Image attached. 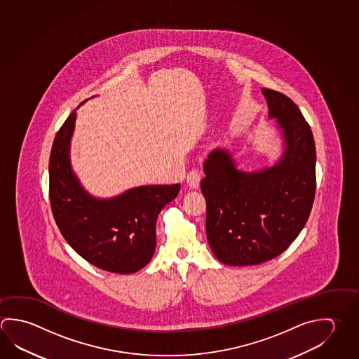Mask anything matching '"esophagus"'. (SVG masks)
Wrapping results in <instances>:
<instances>
[{
  "label": "esophagus",
  "instance_id": "esophagus-1",
  "mask_svg": "<svg viewBox=\"0 0 359 359\" xmlns=\"http://www.w3.org/2000/svg\"><path fill=\"white\" fill-rule=\"evenodd\" d=\"M187 184L190 189H198L199 188V184H201V174L196 170H191L187 175Z\"/></svg>",
  "mask_w": 359,
  "mask_h": 359
}]
</instances>
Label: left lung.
I'll list each match as a JSON object with an SVG mask.
<instances>
[{
    "mask_svg": "<svg viewBox=\"0 0 359 359\" xmlns=\"http://www.w3.org/2000/svg\"><path fill=\"white\" fill-rule=\"evenodd\" d=\"M269 117L276 118L285 151L262 170H237L219 149L204 161L201 193L207 201L205 229L215 257L229 266L270 261L289 247L306 224L314 203V136L287 95L264 88Z\"/></svg>",
    "mask_w": 359,
    "mask_h": 359,
    "instance_id": "1",
    "label": "left lung"
}]
</instances>
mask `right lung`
Masks as SVG:
<instances>
[{"instance_id": "1", "label": "right lung", "mask_w": 359, "mask_h": 359, "mask_svg": "<svg viewBox=\"0 0 359 359\" xmlns=\"http://www.w3.org/2000/svg\"><path fill=\"white\" fill-rule=\"evenodd\" d=\"M76 117L73 111L51 147L49 196L54 219L65 241L89 264L114 273H133L151 261L158 213L177 198L180 184L139 187L111 199L93 198L70 166Z\"/></svg>"}]
</instances>
